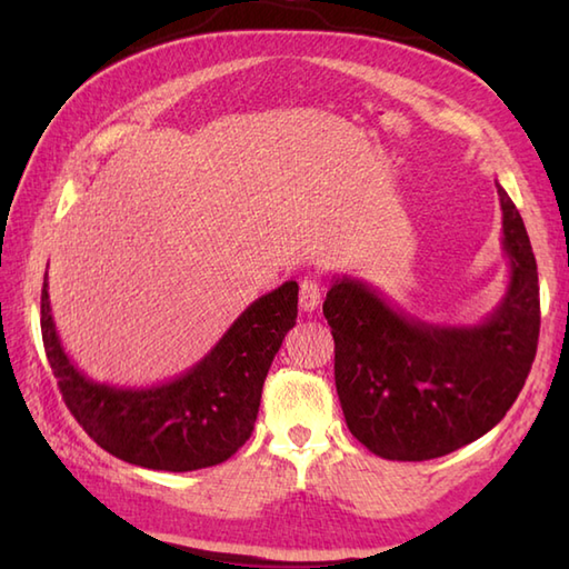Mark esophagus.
<instances>
[{
  "instance_id": "1",
  "label": "esophagus",
  "mask_w": 569,
  "mask_h": 569,
  "mask_svg": "<svg viewBox=\"0 0 569 569\" xmlns=\"http://www.w3.org/2000/svg\"><path fill=\"white\" fill-rule=\"evenodd\" d=\"M320 300H322L320 283L316 281V278H306V281L300 283V296H298L300 310H303V312H316L318 306H320Z\"/></svg>"
}]
</instances>
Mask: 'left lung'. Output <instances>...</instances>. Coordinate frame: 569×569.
<instances>
[{"label": "left lung", "mask_w": 569, "mask_h": 569, "mask_svg": "<svg viewBox=\"0 0 569 569\" xmlns=\"http://www.w3.org/2000/svg\"><path fill=\"white\" fill-rule=\"evenodd\" d=\"M497 190L509 283L485 320L430 322L365 278L328 276L337 396L349 432L383 459L450 455L497 426L523 389L540 332L538 266L521 214Z\"/></svg>", "instance_id": "1"}]
</instances>
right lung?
<instances>
[{"instance_id": "obj_1", "label": "right lung", "mask_w": 569, "mask_h": 569, "mask_svg": "<svg viewBox=\"0 0 569 569\" xmlns=\"http://www.w3.org/2000/svg\"><path fill=\"white\" fill-rule=\"evenodd\" d=\"M298 318V283L253 300L188 371L151 386L92 381L56 330L48 273L41 335L48 365L70 413L102 450L156 471H192L224 462L249 440L261 389L283 337Z\"/></svg>"}]
</instances>
